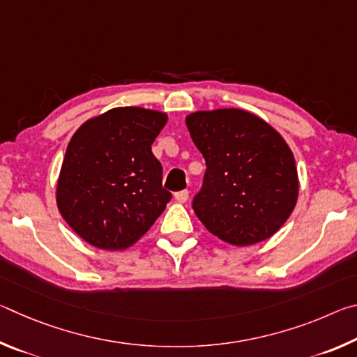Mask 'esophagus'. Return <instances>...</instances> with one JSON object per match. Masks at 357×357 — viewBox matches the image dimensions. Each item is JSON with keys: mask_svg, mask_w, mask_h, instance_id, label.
Here are the masks:
<instances>
[{"mask_svg": "<svg viewBox=\"0 0 357 357\" xmlns=\"http://www.w3.org/2000/svg\"><path fill=\"white\" fill-rule=\"evenodd\" d=\"M174 200H176L178 203H185L187 200H189V190H179L174 193Z\"/></svg>", "mask_w": 357, "mask_h": 357, "instance_id": "esophagus-1", "label": "esophagus"}]
</instances>
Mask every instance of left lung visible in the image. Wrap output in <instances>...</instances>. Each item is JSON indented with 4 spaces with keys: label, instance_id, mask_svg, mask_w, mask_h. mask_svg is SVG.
Masks as SVG:
<instances>
[{
    "label": "left lung",
    "instance_id": "1",
    "mask_svg": "<svg viewBox=\"0 0 357 357\" xmlns=\"http://www.w3.org/2000/svg\"><path fill=\"white\" fill-rule=\"evenodd\" d=\"M185 124L206 160L203 185L192 202L198 219L233 245L273 236L298 200V170L287 142L239 108L195 112Z\"/></svg>",
    "mask_w": 357,
    "mask_h": 357
}]
</instances>
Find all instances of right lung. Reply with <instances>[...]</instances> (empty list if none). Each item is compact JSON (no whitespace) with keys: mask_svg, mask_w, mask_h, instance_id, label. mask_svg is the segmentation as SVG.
<instances>
[{"mask_svg":"<svg viewBox=\"0 0 357 357\" xmlns=\"http://www.w3.org/2000/svg\"><path fill=\"white\" fill-rule=\"evenodd\" d=\"M167 114L119 107L80 126L66 149L56 185L58 209L94 247L121 250L137 243L172 200L151 144Z\"/></svg>","mask_w":357,"mask_h":357,"instance_id":"obj_1","label":"right lung"}]
</instances>
